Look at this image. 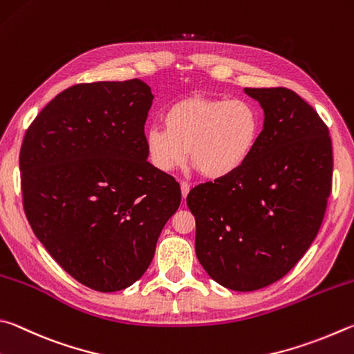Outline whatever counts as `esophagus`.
<instances>
[{
  "label": "esophagus",
  "instance_id": "1",
  "mask_svg": "<svg viewBox=\"0 0 354 354\" xmlns=\"http://www.w3.org/2000/svg\"><path fill=\"white\" fill-rule=\"evenodd\" d=\"M180 189H182V197L185 199V197H187L188 193H189V183L188 182H180Z\"/></svg>",
  "mask_w": 354,
  "mask_h": 354
}]
</instances>
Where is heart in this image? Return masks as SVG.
<instances>
[{
  "instance_id": "b5f03b06",
  "label": "heart",
  "mask_w": 354,
  "mask_h": 354,
  "mask_svg": "<svg viewBox=\"0 0 354 354\" xmlns=\"http://www.w3.org/2000/svg\"><path fill=\"white\" fill-rule=\"evenodd\" d=\"M165 127L145 133L147 157L158 171L180 166L187 153L203 177L219 180L238 172L258 146L263 120L245 99L191 95L163 113Z\"/></svg>"
}]
</instances>
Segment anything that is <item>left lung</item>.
Instances as JSON below:
<instances>
[{
  "instance_id": "8db88e82",
  "label": "left lung",
  "mask_w": 354,
  "mask_h": 354,
  "mask_svg": "<svg viewBox=\"0 0 354 354\" xmlns=\"http://www.w3.org/2000/svg\"><path fill=\"white\" fill-rule=\"evenodd\" d=\"M264 129L238 172L189 191L196 255L216 283L249 292L299 263L317 236L333 185L330 130L295 91L245 88Z\"/></svg>"
}]
</instances>
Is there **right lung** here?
<instances>
[{"instance_id":"add662e5","label":"right lung","mask_w":354,"mask_h":354,"mask_svg":"<svg viewBox=\"0 0 354 354\" xmlns=\"http://www.w3.org/2000/svg\"><path fill=\"white\" fill-rule=\"evenodd\" d=\"M145 80L76 84L49 101L20 149L23 208L49 255L99 292L126 289L151 264L182 201L147 161Z\"/></svg>"}]
</instances>
